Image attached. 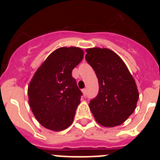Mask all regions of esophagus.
<instances>
[{"label":"esophagus","mask_w":160,"mask_h":160,"mask_svg":"<svg viewBox=\"0 0 160 160\" xmlns=\"http://www.w3.org/2000/svg\"><path fill=\"white\" fill-rule=\"evenodd\" d=\"M82 93H83V95L86 96V94H87V89H82Z\"/></svg>","instance_id":"34e87169"}]
</instances>
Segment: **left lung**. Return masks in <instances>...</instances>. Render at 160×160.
Masks as SVG:
<instances>
[{
  "instance_id": "left-lung-1",
  "label": "left lung",
  "mask_w": 160,
  "mask_h": 160,
  "mask_svg": "<svg viewBox=\"0 0 160 160\" xmlns=\"http://www.w3.org/2000/svg\"><path fill=\"white\" fill-rule=\"evenodd\" d=\"M86 60L94 69L99 90L89 107L100 125L113 128L134 112L138 99L135 82L121 58L106 48L86 50Z\"/></svg>"
}]
</instances>
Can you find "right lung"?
Wrapping results in <instances>:
<instances>
[{"instance_id": "right-lung-1", "label": "right lung", "mask_w": 160, "mask_h": 160, "mask_svg": "<svg viewBox=\"0 0 160 160\" xmlns=\"http://www.w3.org/2000/svg\"><path fill=\"white\" fill-rule=\"evenodd\" d=\"M78 47H62L48 56L38 68L28 87L32 112L44 128L62 131L73 122L82 95L72 70L83 58Z\"/></svg>"}]
</instances>
